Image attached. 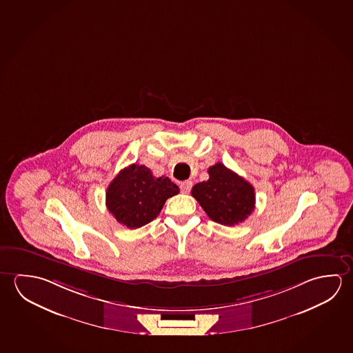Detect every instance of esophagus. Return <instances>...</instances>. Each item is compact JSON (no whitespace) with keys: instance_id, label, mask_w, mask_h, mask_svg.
I'll return each mask as SVG.
<instances>
[{"instance_id":"34e87169","label":"esophagus","mask_w":353,"mask_h":353,"mask_svg":"<svg viewBox=\"0 0 353 353\" xmlns=\"http://www.w3.org/2000/svg\"><path fill=\"white\" fill-rule=\"evenodd\" d=\"M181 192L182 193H190L192 190V182L191 181H183V182H181Z\"/></svg>"}]
</instances>
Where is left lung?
I'll use <instances>...</instances> for the list:
<instances>
[{
  "label": "left lung",
  "mask_w": 353,
  "mask_h": 353,
  "mask_svg": "<svg viewBox=\"0 0 353 353\" xmlns=\"http://www.w3.org/2000/svg\"><path fill=\"white\" fill-rule=\"evenodd\" d=\"M208 174V181L193 185L192 196L209 218L226 226L248 219L256 203L251 183L220 162L209 168Z\"/></svg>",
  "instance_id": "8db88e82"
}]
</instances>
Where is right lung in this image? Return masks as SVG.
Wrapping results in <instances>:
<instances>
[{"label":"right lung","instance_id":"right-lung-1","mask_svg":"<svg viewBox=\"0 0 353 353\" xmlns=\"http://www.w3.org/2000/svg\"><path fill=\"white\" fill-rule=\"evenodd\" d=\"M179 188L168 177H154L150 168L133 163L110 182L105 205L118 223L129 229L146 225L157 218L168 198Z\"/></svg>","mask_w":353,"mask_h":353}]
</instances>
